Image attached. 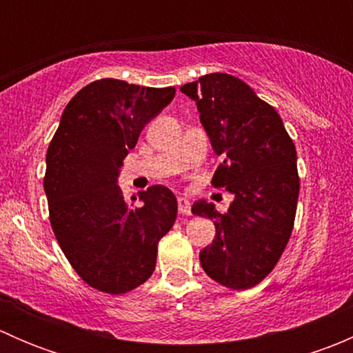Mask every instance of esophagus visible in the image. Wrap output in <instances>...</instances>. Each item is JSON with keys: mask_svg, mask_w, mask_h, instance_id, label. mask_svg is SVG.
<instances>
[{"mask_svg": "<svg viewBox=\"0 0 353 353\" xmlns=\"http://www.w3.org/2000/svg\"><path fill=\"white\" fill-rule=\"evenodd\" d=\"M177 206H179V212L183 213V215H191V203L186 196L177 198Z\"/></svg>", "mask_w": 353, "mask_h": 353, "instance_id": "34e87169", "label": "esophagus"}]
</instances>
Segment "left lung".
I'll return each instance as SVG.
<instances>
[{"instance_id": "1", "label": "left lung", "mask_w": 353, "mask_h": 353, "mask_svg": "<svg viewBox=\"0 0 353 353\" xmlns=\"http://www.w3.org/2000/svg\"><path fill=\"white\" fill-rule=\"evenodd\" d=\"M181 92L196 102L213 152L222 157L212 184L236 196L227 213L205 199L191 208L215 220V239L199 252L201 268L222 285L251 288L275 268L294 229L295 145L279 112L237 77L210 73Z\"/></svg>"}]
</instances>
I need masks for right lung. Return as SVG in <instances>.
Here are the masks:
<instances>
[{"label":"right lung","instance_id":"add662e5","mask_svg":"<svg viewBox=\"0 0 353 353\" xmlns=\"http://www.w3.org/2000/svg\"><path fill=\"white\" fill-rule=\"evenodd\" d=\"M174 95V87L92 81L68 102L49 143L44 191L51 227L74 272L105 294H126L150 279L159 241L176 222L169 188L150 186L137 208L117 186L124 157Z\"/></svg>","mask_w":353,"mask_h":353}]
</instances>
